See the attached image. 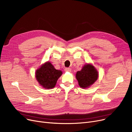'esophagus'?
<instances>
[{
    "label": "esophagus",
    "mask_w": 132,
    "mask_h": 132,
    "mask_svg": "<svg viewBox=\"0 0 132 132\" xmlns=\"http://www.w3.org/2000/svg\"><path fill=\"white\" fill-rule=\"evenodd\" d=\"M65 71H66V72H71V69L70 68H66L65 69Z\"/></svg>",
    "instance_id": "esophagus-1"
}]
</instances>
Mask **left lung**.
Here are the masks:
<instances>
[{"label":"left lung","instance_id":"8db88e82","mask_svg":"<svg viewBox=\"0 0 132 132\" xmlns=\"http://www.w3.org/2000/svg\"><path fill=\"white\" fill-rule=\"evenodd\" d=\"M98 72L91 64H87L83 66L81 70L76 74V79L80 87L86 89L90 87L98 78Z\"/></svg>","mask_w":132,"mask_h":132}]
</instances>
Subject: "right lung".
Masks as SVG:
<instances>
[{
	"mask_svg": "<svg viewBox=\"0 0 132 132\" xmlns=\"http://www.w3.org/2000/svg\"><path fill=\"white\" fill-rule=\"evenodd\" d=\"M60 70L55 69L49 61L42 65L35 72V78L40 86L47 89L53 88L62 75Z\"/></svg>",
	"mask_w": 132,
	"mask_h": 132,
	"instance_id": "obj_1",
	"label": "right lung"
}]
</instances>
